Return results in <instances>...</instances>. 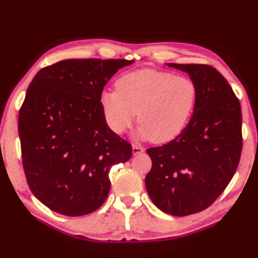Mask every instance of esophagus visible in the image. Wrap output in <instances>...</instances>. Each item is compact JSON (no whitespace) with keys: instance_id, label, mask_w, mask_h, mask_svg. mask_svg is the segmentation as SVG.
<instances>
[{"instance_id":"obj_1","label":"esophagus","mask_w":258,"mask_h":258,"mask_svg":"<svg viewBox=\"0 0 258 258\" xmlns=\"http://www.w3.org/2000/svg\"><path fill=\"white\" fill-rule=\"evenodd\" d=\"M132 150H133V154L138 155V154H141V153L144 152V147H142L141 145H133Z\"/></svg>"}]
</instances>
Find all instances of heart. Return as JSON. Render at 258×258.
I'll return each instance as SVG.
<instances>
[{"label": "heart", "mask_w": 258, "mask_h": 258, "mask_svg": "<svg viewBox=\"0 0 258 258\" xmlns=\"http://www.w3.org/2000/svg\"><path fill=\"white\" fill-rule=\"evenodd\" d=\"M116 91H103L102 112L113 132L122 134L134 122L141 123L136 136L165 143L176 138L193 112L197 89L190 79L169 72L144 69L123 76Z\"/></svg>", "instance_id": "b5f03b06"}]
</instances>
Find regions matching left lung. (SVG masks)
<instances>
[{"label": "left lung", "instance_id": "left-lung-1", "mask_svg": "<svg viewBox=\"0 0 258 258\" xmlns=\"http://www.w3.org/2000/svg\"><path fill=\"white\" fill-rule=\"evenodd\" d=\"M186 72L197 96L189 123L178 136L147 154L145 177L152 202L164 213L186 216L204 211L236 172L242 153V109L225 78L206 64L167 63Z\"/></svg>", "mask_w": 258, "mask_h": 258}]
</instances>
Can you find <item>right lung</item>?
Instances as JSON below:
<instances>
[{
  "instance_id": "obj_1",
  "label": "right lung",
  "mask_w": 258,
  "mask_h": 258,
  "mask_svg": "<svg viewBox=\"0 0 258 258\" xmlns=\"http://www.w3.org/2000/svg\"><path fill=\"white\" fill-rule=\"evenodd\" d=\"M127 59H64L38 71L19 114L22 161L36 199L67 216L101 207L108 173L132 147L108 127L100 96Z\"/></svg>"
}]
</instances>
